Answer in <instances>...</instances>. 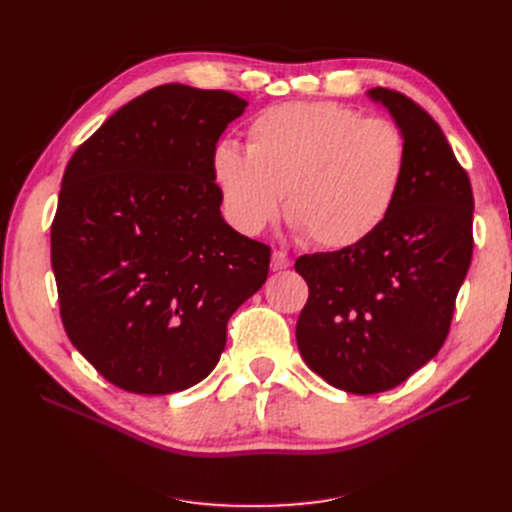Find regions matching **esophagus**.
I'll use <instances>...</instances> for the list:
<instances>
[{"label":"esophagus","mask_w":512,"mask_h":512,"mask_svg":"<svg viewBox=\"0 0 512 512\" xmlns=\"http://www.w3.org/2000/svg\"><path fill=\"white\" fill-rule=\"evenodd\" d=\"M288 267H292V258L286 252L275 250L273 256H271V269L273 271H282V269H288Z\"/></svg>","instance_id":"esophagus-1"}]
</instances>
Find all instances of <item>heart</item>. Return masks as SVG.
Here are the masks:
<instances>
[{"label": "heart", "mask_w": 512, "mask_h": 512, "mask_svg": "<svg viewBox=\"0 0 512 512\" xmlns=\"http://www.w3.org/2000/svg\"><path fill=\"white\" fill-rule=\"evenodd\" d=\"M408 173L404 134L335 102H284L247 126V149L215 145L211 177L228 222L260 235L282 209L322 250H346L384 226Z\"/></svg>", "instance_id": "obj_1"}]
</instances>
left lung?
Instances as JSON below:
<instances>
[{"label": "left lung", "mask_w": 512, "mask_h": 512, "mask_svg": "<svg viewBox=\"0 0 512 512\" xmlns=\"http://www.w3.org/2000/svg\"><path fill=\"white\" fill-rule=\"evenodd\" d=\"M367 96L406 141L397 205L367 241L294 262L309 286L297 320L303 361L354 395L389 391L438 354L474 247L472 185L438 123L399 91Z\"/></svg>", "instance_id": "1"}]
</instances>
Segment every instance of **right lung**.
I'll list each match as a JSON object with an SVG mask.
<instances>
[{"label":"right lung","instance_id":"add662e5","mask_svg":"<svg viewBox=\"0 0 512 512\" xmlns=\"http://www.w3.org/2000/svg\"><path fill=\"white\" fill-rule=\"evenodd\" d=\"M247 102L168 83L74 151L51 224L59 312L74 348L123 391L205 380L226 324L269 275V245L222 218L211 153Z\"/></svg>","mask_w":512,"mask_h":512}]
</instances>
